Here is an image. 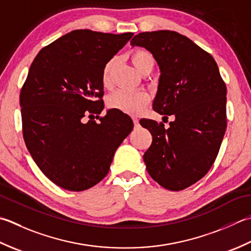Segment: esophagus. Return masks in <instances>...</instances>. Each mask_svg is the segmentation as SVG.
<instances>
[{
    "label": "esophagus",
    "mask_w": 251,
    "mask_h": 251,
    "mask_svg": "<svg viewBox=\"0 0 251 251\" xmlns=\"http://www.w3.org/2000/svg\"><path fill=\"white\" fill-rule=\"evenodd\" d=\"M133 122H134L135 126H139V119H137V118H133Z\"/></svg>",
    "instance_id": "34e87169"
}]
</instances>
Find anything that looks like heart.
<instances>
[{"instance_id":"1","label":"heart","mask_w":251,"mask_h":251,"mask_svg":"<svg viewBox=\"0 0 251 251\" xmlns=\"http://www.w3.org/2000/svg\"><path fill=\"white\" fill-rule=\"evenodd\" d=\"M131 61L137 73L144 75L151 73L154 68L155 59L152 55L146 50H135L131 54ZM116 64V59L112 58L105 65L101 73V83L105 88L110 85V74ZM148 101H150V95L144 91H130V90H119L115 92L108 97V106L110 108L118 109L125 114L137 115L145 108Z\"/></svg>"}]
</instances>
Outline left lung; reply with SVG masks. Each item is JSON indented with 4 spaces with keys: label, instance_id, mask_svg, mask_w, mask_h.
<instances>
[{
    "label": "left lung",
    "instance_id": "obj_1",
    "mask_svg": "<svg viewBox=\"0 0 251 251\" xmlns=\"http://www.w3.org/2000/svg\"><path fill=\"white\" fill-rule=\"evenodd\" d=\"M152 54L160 70L152 108L173 116L169 127L141 119L152 142L143 159L162 187L182 191L206 176L226 130V86L216 60L176 31L142 32L131 40Z\"/></svg>",
    "mask_w": 251,
    "mask_h": 251
}]
</instances>
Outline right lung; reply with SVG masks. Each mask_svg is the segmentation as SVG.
<instances>
[{
  "label": "right lung",
  "mask_w": 251,
  "mask_h": 251,
  "mask_svg": "<svg viewBox=\"0 0 251 251\" xmlns=\"http://www.w3.org/2000/svg\"><path fill=\"white\" fill-rule=\"evenodd\" d=\"M133 37L74 30L45 47L30 66L20 92L24 140L45 176L80 192L107 176L115 151L133 129L118 109H104L101 73ZM97 114L99 123H84Z\"/></svg>",
  "instance_id": "add662e5"
}]
</instances>
